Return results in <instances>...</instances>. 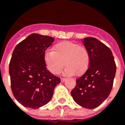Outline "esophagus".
<instances>
[{"label":"esophagus","instance_id":"1","mask_svg":"<svg viewBox=\"0 0 125 125\" xmlns=\"http://www.w3.org/2000/svg\"><path fill=\"white\" fill-rule=\"evenodd\" d=\"M65 80V78H61V82H63Z\"/></svg>","mask_w":125,"mask_h":125}]
</instances>
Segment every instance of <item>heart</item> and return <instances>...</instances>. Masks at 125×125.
<instances>
[{"label": "heart", "instance_id": "heart-1", "mask_svg": "<svg viewBox=\"0 0 125 125\" xmlns=\"http://www.w3.org/2000/svg\"><path fill=\"white\" fill-rule=\"evenodd\" d=\"M44 62L48 70L54 75L60 73L65 63V75L80 76L89 67L90 56L86 47L72 41H62L53 47V52H45Z\"/></svg>", "mask_w": 125, "mask_h": 125}]
</instances>
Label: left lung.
<instances>
[{
	"instance_id": "8db88e82",
	"label": "left lung",
	"mask_w": 125,
	"mask_h": 125,
	"mask_svg": "<svg viewBox=\"0 0 125 125\" xmlns=\"http://www.w3.org/2000/svg\"><path fill=\"white\" fill-rule=\"evenodd\" d=\"M90 56L89 67L80 78L71 94L74 101L82 107H98L109 96L116 73L113 53L101 41L94 37L83 40Z\"/></svg>"
}]
</instances>
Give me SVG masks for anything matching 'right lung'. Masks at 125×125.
Returning a JSON list of instances; mask_svg holds the SVG:
<instances>
[{"instance_id":"add662e5","label":"right lung","mask_w":125,"mask_h":125,"mask_svg":"<svg viewBox=\"0 0 125 125\" xmlns=\"http://www.w3.org/2000/svg\"><path fill=\"white\" fill-rule=\"evenodd\" d=\"M53 41L52 37L33 33L17 44L12 52L9 63L11 90L25 107L35 109L47 104L61 82L44 62L45 52Z\"/></svg>"}]
</instances>
